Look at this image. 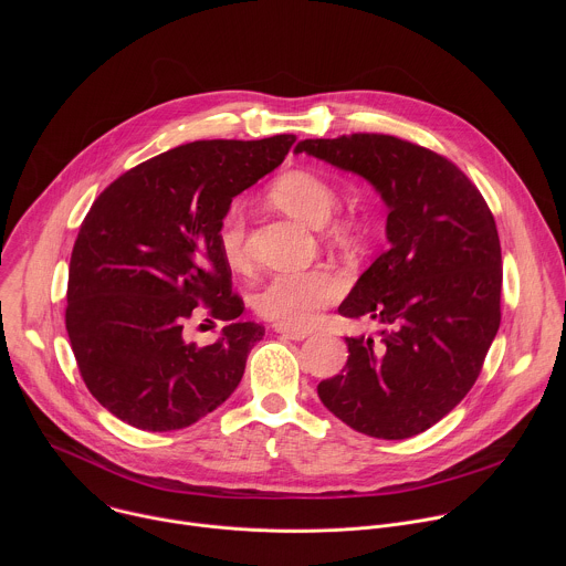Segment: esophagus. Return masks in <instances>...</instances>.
Returning a JSON list of instances; mask_svg holds the SVG:
<instances>
[{
	"instance_id": "1",
	"label": "esophagus",
	"mask_w": 566,
	"mask_h": 566,
	"mask_svg": "<svg viewBox=\"0 0 566 566\" xmlns=\"http://www.w3.org/2000/svg\"><path fill=\"white\" fill-rule=\"evenodd\" d=\"M275 332L291 338V340H304L311 334L308 329H293V327H284V325H275Z\"/></svg>"
}]
</instances>
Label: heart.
Listing matches in <instances>:
<instances>
[{"mask_svg":"<svg viewBox=\"0 0 566 566\" xmlns=\"http://www.w3.org/2000/svg\"><path fill=\"white\" fill-rule=\"evenodd\" d=\"M269 199L291 217L322 226L325 232L354 244L363 234V219L356 212H335L336 188L329 179L313 170H291L277 177L269 188ZM217 244L221 258L232 271H247L251 264L247 244V219L241 208L232 206L223 212L217 228ZM345 293V282L329 269L275 273L258 293V313L284 327H308L319 317L322 308L332 306Z\"/></svg>","mask_w":566,"mask_h":566,"instance_id":"obj_1","label":"heart"}]
</instances>
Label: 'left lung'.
I'll list each match as a JSON object with an SVG mask.
<instances>
[{
  "instance_id": "8db88e82",
  "label": "left lung",
  "mask_w": 566,
  "mask_h": 566,
  "mask_svg": "<svg viewBox=\"0 0 566 566\" xmlns=\"http://www.w3.org/2000/svg\"><path fill=\"white\" fill-rule=\"evenodd\" d=\"M295 151L358 172L389 206L387 251L338 306L380 338H347L340 374L317 396L343 423L408 439L472 389L502 322V249L493 212L443 154L389 134L306 138Z\"/></svg>"
}]
</instances>
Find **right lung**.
<instances>
[{"label": "right lung", "mask_w": 566, "mask_h": 566, "mask_svg": "<svg viewBox=\"0 0 566 566\" xmlns=\"http://www.w3.org/2000/svg\"><path fill=\"white\" fill-rule=\"evenodd\" d=\"M293 134L195 140L143 160L94 201L73 244L64 325L87 389L120 421L170 432L234 391L264 336L239 322L217 228L232 197L275 170ZM197 310L231 325L212 346L186 344Z\"/></svg>", "instance_id": "add662e5"}]
</instances>
